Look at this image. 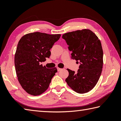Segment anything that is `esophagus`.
Wrapping results in <instances>:
<instances>
[{"instance_id":"34e87169","label":"esophagus","mask_w":121,"mask_h":121,"mask_svg":"<svg viewBox=\"0 0 121 121\" xmlns=\"http://www.w3.org/2000/svg\"><path fill=\"white\" fill-rule=\"evenodd\" d=\"M57 70H58V71H60L61 70H62V69L59 68H57Z\"/></svg>"}]
</instances>
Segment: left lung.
Segmentation results:
<instances>
[{"label": "left lung", "mask_w": 121, "mask_h": 121, "mask_svg": "<svg viewBox=\"0 0 121 121\" xmlns=\"http://www.w3.org/2000/svg\"><path fill=\"white\" fill-rule=\"evenodd\" d=\"M62 38L72 52L71 58L80 63L76 73L67 69L69 75L65 81L78 93H86L95 86L102 72L103 50L100 40L88 29L65 33Z\"/></svg>", "instance_id": "8db88e82"}]
</instances>
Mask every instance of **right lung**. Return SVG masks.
Masks as SVG:
<instances>
[{
	"instance_id": "obj_1",
	"label": "right lung",
	"mask_w": 121,
	"mask_h": 121,
	"mask_svg": "<svg viewBox=\"0 0 121 121\" xmlns=\"http://www.w3.org/2000/svg\"><path fill=\"white\" fill-rule=\"evenodd\" d=\"M60 36L37 32L25 35L19 40L14 56L15 69L18 81L28 94H43L57 72L56 68L48 69L41 62L49 58L50 50Z\"/></svg>"
}]
</instances>
